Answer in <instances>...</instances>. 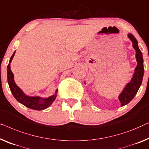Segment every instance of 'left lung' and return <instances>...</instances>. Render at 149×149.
<instances>
[{
	"label": "left lung",
	"instance_id": "1",
	"mask_svg": "<svg viewBox=\"0 0 149 149\" xmlns=\"http://www.w3.org/2000/svg\"><path fill=\"white\" fill-rule=\"evenodd\" d=\"M127 37L132 42V47L136 51L137 66L135 68L134 74H133L131 81L125 85V88L119 96L118 98L121 102V107L128 104L136 95L138 89L142 84L144 75L143 58H142V52L138 47V41L132 33H128Z\"/></svg>",
	"mask_w": 149,
	"mask_h": 149
}]
</instances>
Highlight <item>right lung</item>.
Instances as JSON below:
<instances>
[{
	"label": "right lung",
	"mask_w": 149,
	"mask_h": 149,
	"mask_svg": "<svg viewBox=\"0 0 149 149\" xmlns=\"http://www.w3.org/2000/svg\"><path fill=\"white\" fill-rule=\"evenodd\" d=\"M15 53V51L14 52L11 57L10 58L9 65L7 66V81L13 95L19 102L24 104V106H26L28 108L38 111L44 110L48 108L51 105V104L55 100L58 90H56L54 95L48 98H42L38 96H30L26 95L22 91V90L20 88H19L15 82L14 74H13L11 70L10 63H11Z\"/></svg>",
	"instance_id": "1"
}]
</instances>
